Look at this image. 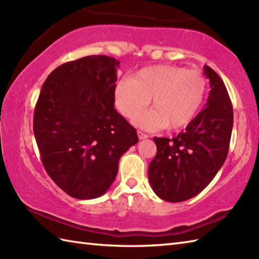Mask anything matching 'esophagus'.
<instances>
[{
	"mask_svg": "<svg viewBox=\"0 0 259 259\" xmlns=\"http://www.w3.org/2000/svg\"><path fill=\"white\" fill-rule=\"evenodd\" d=\"M138 137H139L140 140H142V139H147L148 138V135L144 134V133H142V131H138Z\"/></svg>",
	"mask_w": 259,
	"mask_h": 259,
	"instance_id": "obj_1",
	"label": "esophagus"
}]
</instances>
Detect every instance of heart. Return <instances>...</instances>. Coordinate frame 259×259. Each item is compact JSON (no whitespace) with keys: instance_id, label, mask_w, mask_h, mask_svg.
<instances>
[{"instance_id":"b5f03b06","label":"heart","mask_w":259,"mask_h":259,"mask_svg":"<svg viewBox=\"0 0 259 259\" xmlns=\"http://www.w3.org/2000/svg\"><path fill=\"white\" fill-rule=\"evenodd\" d=\"M207 93V80L196 70L178 65H153L141 69L131 80L119 81L114 89L118 111L135 119L146 111L152 98L153 110L136 120L147 130L186 128L199 112Z\"/></svg>"}]
</instances>
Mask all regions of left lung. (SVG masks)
Masks as SVG:
<instances>
[{"instance_id":"left-lung-1","label":"left lung","mask_w":259,"mask_h":259,"mask_svg":"<svg viewBox=\"0 0 259 259\" xmlns=\"http://www.w3.org/2000/svg\"><path fill=\"white\" fill-rule=\"evenodd\" d=\"M203 69L211 88L205 109L185 133L172 139L153 138L157 153L148 177L153 191L166 201H185L199 194L228 155L234 123L232 101L221 76L208 65Z\"/></svg>"}]
</instances>
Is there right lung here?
<instances>
[{"label": "right lung", "mask_w": 259, "mask_h": 259, "mask_svg": "<svg viewBox=\"0 0 259 259\" xmlns=\"http://www.w3.org/2000/svg\"><path fill=\"white\" fill-rule=\"evenodd\" d=\"M119 61L89 56L63 63L42 85L33 131L46 171L76 199L102 196L137 130L114 109Z\"/></svg>", "instance_id": "right-lung-1"}]
</instances>
